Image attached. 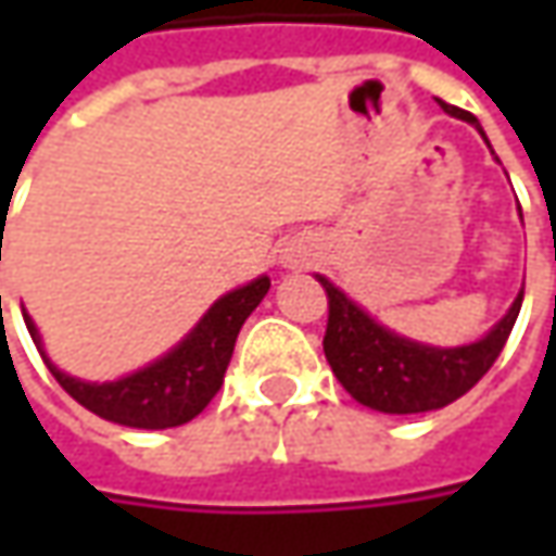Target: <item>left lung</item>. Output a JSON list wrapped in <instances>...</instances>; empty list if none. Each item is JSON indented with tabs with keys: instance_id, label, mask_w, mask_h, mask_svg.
<instances>
[{
	"instance_id": "8db88e82",
	"label": "left lung",
	"mask_w": 556,
	"mask_h": 556,
	"mask_svg": "<svg viewBox=\"0 0 556 556\" xmlns=\"http://www.w3.org/2000/svg\"><path fill=\"white\" fill-rule=\"evenodd\" d=\"M439 104L445 114L467 119L480 129L473 114L445 101ZM318 281L328 293V331H325L328 365L355 402L383 415L437 412L460 399L495 365L523 306V290H520L507 315L482 340L470 346L439 350L387 331L368 312L358 309L343 290L333 288L328 278Z\"/></svg>"
}]
</instances>
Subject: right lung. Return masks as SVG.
I'll return each instance as SVG.
<instances>
[{"label": "right lung", "mask_w": 556, "mask_h": 556, "mask_svg": "<svg viewBox=\"0 0 556 556\" xmlns=\"http://www.w3.org/2000/svg\"><path fill=\"white\" fill-rule=\"evenodd\" d=\"M268 288H271V281L263 275L244 288L219 296L198 321V328L188 333L176 350L151 362L148 368L111 380V383H86V380H76L61 368H54L49 355L42 353V340H39V331L30 321V315H24V321H27V331H30L36 350L42 353V362L54 374V380L74 395L83 408H89L92 415L104 417V420L123 424V427L166 430V427H179V424H188L191 417L201 415L210 405V399L219 393L225 368L235 353L238 331L247 321V315L263 303Z\"/></svg>", "instance_id": "add662e5"}]
</instances>
